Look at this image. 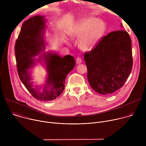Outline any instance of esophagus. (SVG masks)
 Listing matches in <instances>:
<instances>
[{"label": "esophagus", "mask_w": 146, "mask_h": 146, "mask_svg": "<svg viewBox=\"0 0 146 146\" xmlns=\"http://www.w3.org/2000/svg\"><path fill=\"white\" fill-rule=\"evenodd\" d=\"M81 62H82L81 58H80V57H77V58H76V63L79 64L81 63Z\"/></svg>", "instance_id": "1"}]
</instances>
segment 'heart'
I'll return each mask as SVG.
<instances>
[{
  "instance_id": "b5f03b06",
  "label": "heart",
  "mask_w": 146,
  "mask_h": 146,
  "mask_svg": "<svg viewBox=\"0 0 146 146\" xmlns=\"http://www.w3.org/2000/svg\"><path fill=\"white\" fill-rule=\"evenodd\" d=\"M105 32L103 22L95 18H90L78 24L73 29L71 36L79 37L78 46L83 51L91 50L96 44Z\"/></svg>"
}]
</instances>
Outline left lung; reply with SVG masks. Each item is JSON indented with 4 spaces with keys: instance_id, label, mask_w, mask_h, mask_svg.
Instances as JSON below:
<instances>
[{
    "instance_id": "8db88e82",
    "label": "left lung",
    "mask_w": 146,
    "mask_h": 146,
    "mask_svg": "<svg viewBox=\"0 0 146 146\" xmlns=\"http://www.w3.org/2000/svg\"><path fill=\"white\" fill-rule=\"evenodd\" d=\"M84 58L91 88L102 95L115 92L122 87L132 69L129 35L123 30L110 32L93 49L86 52Z\"/></svg>"
}]
</instances>
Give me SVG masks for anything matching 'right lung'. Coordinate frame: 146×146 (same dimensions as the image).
I'll return each instance as SVG.
<instances>
[{
  "label": "right lung",
  "mask_w": 146,
  "mask_h": 146,
  "mask_svg": "<svg viewBox=\"0 0 146 146\" xmlns=\"http://www.w3.org/2000/svg\"><path fill=\"white\" fill-rule=\"evenodd\" d=\"M44 24L43 17L40 15L33 17L23 23L15 42V54L18 76L28 91L38 100L50 101L60 95L64 90L66 76L75 66L76 62L70 55L61 57L56 54L44 53L48 73L46 84L41 92L33 87L28 70L34 64L33 57L44 48ZM49 86L50 90H48Z\"/></svg>",
  "instance_id": "1"
}]
</instances>
